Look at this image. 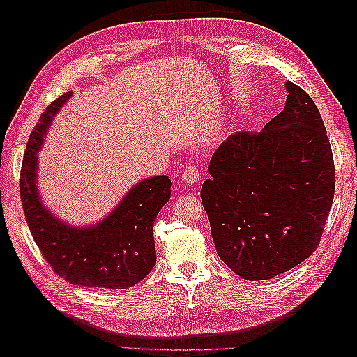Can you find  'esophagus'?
I'll use <instances>...</instances> for the list:
<instances>
[{
	"label": "esophagus",
	"mask_w": 357,
	"mask_h": 357,
	"mask_svg": "<svg viewBox=\"0 0 357 357\" xmlns=\"http://www.w3.org/2000/svg\"><path fill=\"white\" fill-rule=\"evenodd\" d=\"M201 171L197 165H189L186 167L185 169H183L181 172V181L185 183V185L188 186H192L195 185V183H198L201 180Z\"/></svg>",
	"instance_id": "obj_1"
}]
</instances>
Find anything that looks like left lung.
<instances>
[{
  "label": "left lung",
  "mask_w": 357,
  "mask_h": 357,
  "mask_svg": "<svg viewBox=\"0 0 357 357\" xmlns=\"http://www.w3.org/2000/svg\"><path fill=\"white\" fill-rule=\"evenodd\" d=\"M284 110L261 132L231 135L210 160L201 199L219 257L250 282L273 278L316 250L335 193L325 123L291 82Z\"/></svg>",
  "instance_id": "left-lung-1"
}]
</instances>
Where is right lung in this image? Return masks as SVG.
I'll list each match as a JSON object with an SVG mask.
<instances>
[{
  "label": "right lung",
  "instance_id": "1",
  "mask_svg": "<svg viewBox=\"0 0 357 357\" xmlns=\"http://www.w3.org/2000/svg\"><path fill=\"white\" fill-rule=\"evenodd\" d=\"M71 95L66 92L47 107L28 139L19 178L28 228L53 271L68 283L102 289L132 287L156 264L153 223L169 199L171 180L167 176L142 180L113 213L89 228H74L53 218L38 197L37 152L52 117Z\"/></svg>",
  "mask_w": 357,
  "mask_h": 357
}]
</instances>
